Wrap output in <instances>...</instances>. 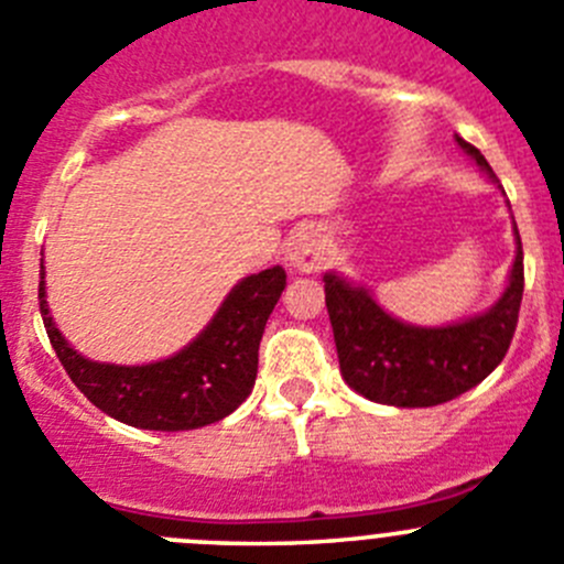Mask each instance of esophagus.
I'll use <instances>...</instances> for the list:
<instances>
[{
  "mask_svg": "<svg viewBox=\"0 0 564 564\" xmlns=\"http://www.w3.org/2000/svg\"><path fill=\"white\" fill-rule=\"evenodd\" d=\"M288 260L299 271H315V268L324 265V240L315 232H299L296 238L288 243Z\"/></svg>",
  "mask_w": 564,
  "mask_h": 564,
  "instance_id": "esophagus-1",
  "label": "esophagus"
}]
</instances>
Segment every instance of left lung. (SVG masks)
<instances>
[{"mask_svg": "<svg viewBox=\"0 0 564 564\" xmlns=\"http://www.w3.org/2000/svg\"><path fill=\"white\" fill-rule=\"evenodd\" d=\"M457 143L485 174L496 176L479 149L459 135ZM324 291L348 388L377 404L434 406L468 393L507 357L523 299V246L518 238L503 296L485 315L454 326L426 329L401 324L373 302L366 288L348 285L337 273H326Z\"/></svg>", "mask_w": 564, "mask_h": 564, "instance_id": "1", "label": "left lung"}]
</instances>
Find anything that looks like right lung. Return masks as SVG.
Listing matches in <instances>:
<instances>
[{
  "mask_svg": "<svg viewBox=\"0 0 564 564\" xmlns=\"http://www.w3.org/2000/svg\"><path fill=\"white\" fill-rule=\"evenodd\" d=\"M285 285L282 265L251 273L232 288L216 318L191 346L149 366H105L74 351L50 318L44 273L37 304L57 359L90 404L130 426L185 432L221 421L249 399L265 321Z\"/></svg>",
  "mask_w": 564,
  "mask_h": 564,
  "instance_id": "obj_1",
  "label": "right lung"
}]
</instances>
